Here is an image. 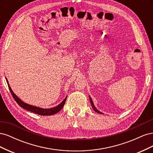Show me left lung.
<instances>
[{
    "label": "left lung",
    "instance_id": "8db88e82",
    "mask_svg": "<svg viewBox=\"0 0 153 153\" xmlns=\"http://www.w3.org/2000/svg\"><path fill=\"white\" fill-rule=\"evenodd\" d=\"M89 98H90V101H91V104L92 107V108L94 109V110L95 111V112H98V113H99V114H102V113L100 112V111H98V110H97V109L95 108V106H94V104H93V102H92V100H91V97H89Z\"/></svg>",
    "mask_w": 153,
    "mask_h": 153
}]
</instances>
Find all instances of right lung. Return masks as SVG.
<instances>
[{
  "mask_svg": "<svg viewBox=\"0 0 153 153\" xmlns=\"http://www.w3.org/2000/svg\"><path fill=\"white\" fill-rule=\"evenodd\" d=\"M6 81H7V83L9 89H10V91L11 92V94H12V96L13 97L14 100L16 101V102L18 105H19L21 106V107H22L23 108H24V109L28 110V111H30V112H34L35 114H39V115H53L57 113L58 112H59V111L62 108L64 104H65L66 100V98H67V96L66 97V98L62 101V102L61 104H59L58 106H55V107L50 108V109L41 108L37 107V106H32V105H28V104H27V103H25L24 102H23V101L20 99L18 98V97L15 95V94H14V92L11 90L10 85H9V84H8V81L7 80V78H6Z\"/></svg>",
  "mask_w": 153,
  "mask_h": 153,
  "instance_id": "obj_1",
  "label": "right lung"
}]
</instances>
